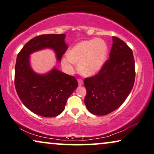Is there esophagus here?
Instances as JSON below:
<instances>
[{
    "label": "esophagus",
    "instance_id": "obj_1",
    "mask_svg": "<svg viewBox=\"0 0 154 154\" xmlns=\"http://www.w3.org/2000/svg\"><path fill=\"white\" fill-rule=\"evenodd\" d=\"M77 81H78V84H79V86H82L84 84V82L82 79H77Z\"/></svg>",
    "mask_w": 154,
    "mask_h": 154
}]
</instances>
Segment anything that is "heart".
Masks as SVG:
<instances>
[{
  "label": "heart",
  "instance_id": "b5f03b06",
  "mask_svg": "<svg viewBox=\"0 0 154 154\" xmlns=\"http://www.w3.org/2000/svg\"><path fill=\"white\" fill-rule=\"evenodd\" d=\"M108 46L101 38L85 40L77 44L69 51V56L63 58L62 63L68 69L74 63H79V70L83 75H93L103 67L107 58Z\"/></svg>",
  "mask_w": 154,
  "mask_h": 154
}]
</instances>
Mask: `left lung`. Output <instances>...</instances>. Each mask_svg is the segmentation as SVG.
I'll return each mask as SVG.
<instances>
[{
    "label": "left lung",
    "mask_w": 154,
    "mask_h": 154,
    "mask_svg": "<svg viewBox=\"0 0 154 154\" xmlns=\"http://www.w3.org/2000/svg\"><path fill=\"white\" fill-rule=\"evenodd\" d=\"M110 58L99 72L87 77L85 103L91 113L105 116L118 109L134 86L135 65L132 51L125 42L112 36Z\"/></svg>",
    "instance_id": "left-lung-1"
}]
</instances>
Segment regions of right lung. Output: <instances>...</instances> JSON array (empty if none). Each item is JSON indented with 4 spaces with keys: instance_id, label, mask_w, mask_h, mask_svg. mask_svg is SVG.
Segmentation results:
<instances>
[{
    "instance_id": "add662e5",
    "label": "right lung",
    "mask_w": 154,
    "mask_h": 154,
    "mask_svg": "<svg viewBox=\"0 0 154 154\" xmlns=\"http://www.w3.org/2000/svg\"><path fill=\"white\" fill-rule=\"evenodd\" d=\"M65 34H42L26 43L17 56L15 87L22 103L29 110L43 117H56L65 109L67 98L78 86L73 76L54 68L46 75H38L31 68L29 55L45 48L55 51L60 61L67 46Z\"/></svg>"
}]
</instances>
